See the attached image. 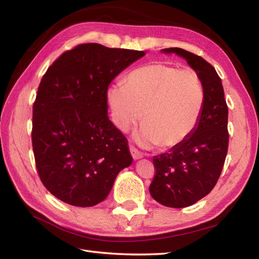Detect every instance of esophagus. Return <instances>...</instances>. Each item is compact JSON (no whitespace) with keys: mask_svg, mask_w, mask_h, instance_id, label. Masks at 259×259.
<instances>
[{"mask_svg":"<svg viewBox=\"0 0 259 259\" xmlns=\"http://www.w3.org/2000/svg\"><path fill=\"white\" fill-rule=\"evenodd\" d=\"M130 153H131V156H133L134 160H138V159H141L142 157H144L142 156V153L137 150L135 147H130Z\"/></svg>","mask_w":259,"mask_h":259,"instance_id":"obj_1","label":"esophagus"}]
</instances>
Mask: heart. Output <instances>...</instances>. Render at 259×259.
<instances>
[{
  "instance_id": "b5f03b06",
  "label": "heart",
  "mask_w": 259,
  "mask_h": 259,
  "mask_svg": "<svg viewBox=\"0 0 259 259\" xmlns=\"http://www.w3.org/2000/svg\"><path fill=\"white\" fill-rule=\"evenodd\" d=\"M107 101L114 125L125 133L142 118L137 141L144 147L178 146L195 130L202 111L205 92L194 70L166 62L136 69L108 88Z\"/></svg>"
}]
</instances>
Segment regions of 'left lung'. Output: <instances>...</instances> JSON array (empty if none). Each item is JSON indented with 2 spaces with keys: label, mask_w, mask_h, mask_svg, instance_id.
<instances>
[{
  "label": "left lung",
  "mask_w": 259,
  "mask_h": 259,
  "mask_svg": "<svg viewBox=\"0 0 259 259\" xmlns=\"http://www.w3.org/2000/svg\"><path fill=\"white\" fill-rule=\"evenodd\" d=\"M161 51L185 59L199 75L205 92L192 134L183 144L152 159L157 171L149 187L151 197L166 207L184 208L207 196L222 174L228 150V107L222 80L211 64L180 48Z\"/></svg>",
  "instance_id": "1"
}]
</instances>
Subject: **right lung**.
Masks as SVG:
<instances>
[{"label": "right lung", "mask_w": 259, "mask_h": 259, "mask_svg": "<svg viewBox=\"0 0 259 259\" xmlns=\"http://www.w3.org/2000/svg\"><path fill=\"white\" fill-rule=\"evenodd\" d=\"M145 54L87 43L64 52L43 75L33 104L32 146L42 184L58 199L95 206L133 163L128 141L108 118L107 90Z\"/></svg>", "instance_id": "add662e5"}]
</instances>
